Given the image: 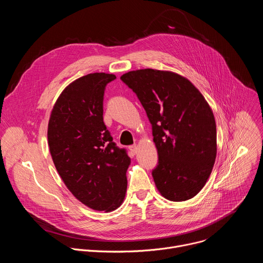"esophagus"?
<instances>
[{"label":"esophagus","mask_w":263,"mask_h":263,"mask_svg":"<svg viewBox=\"0 0 263 263\" xmlns=\"http://www.w3.org/2000/svg\"><path fill=\"white\" fill-rule=\"evenodd\" d=\"M129 149H130L132 154H135L137 152V145L136 144H132V145L129 146Z\"/></svg>","instance_id":"esophagus-1"}]
</instances>
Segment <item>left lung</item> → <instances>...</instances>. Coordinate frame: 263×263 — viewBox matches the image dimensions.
<instances>
[{"label":"left lung","instance_id":"1","mask_svg":"<svg viewBox=\"0 0 263 263\" xmlns=\"http://www.w3.org/2000/svg\"><path fill=\"white\" fill-rule=\"evenodd\" d=\"M121 80L137 96L152 125L158 164L152 176L165 199L194 198L206 184L216 157L213 112L198 88L178 73L144 68Z\"/></svg>","mask_w":263,"mask_h":263}]
</instances>
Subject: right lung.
I'll use <instances>...</instances> for the list:
<instances>
[{
	"mask_svg": "<svg viewBox=\"0 0 263 263\" xmlns=\"http://www.w3.org/2000/svg\"><path fill=\"white\" fill-rule=\"evenodd\" d=\"M117 79L88 73L71 82L56 101L48 126L55 167L69 192L98 211H114L127 191L131 159L120 148L103 121L106 85Z\"/></svg>",
	"mask_w": 263,
	"mask_h": 263,
	"instance_id": "add662e5",
	"label": "right lung"
}]
</instances>
